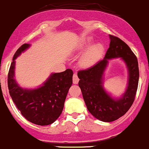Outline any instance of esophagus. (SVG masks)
I'll return each instance as SVG.
<instances>
[{"label":"esophagus","instance_id":"1","mask_svg":"<svg viewBox=\"0 0 149 149\" xmlns=\"http://www.w3.org/2000/svg\"><path fill=\"white\" fill-rule=\"evenodd\" d=\"M72 82L74 84H77L79 82V78H78L77 75L76 74H74L72 77Z\"/></svg>","mask_w":149,"mask_h":149}]
</instances>
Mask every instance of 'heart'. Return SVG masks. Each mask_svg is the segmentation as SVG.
Returning a JSON list of instances; mask_svg holds the SVG:
<instances>
[{
	"label": "heart",
	"instance_id": "obj_1",
	"mask_svg": "<svg viewBox=\"0 0 149 149\" xmlns=\"http://www.w3.org/2000/svg\"><path fill=\"white\" fill-rule=\"evenodd\" d=\"M92 40L91 38H88L83 40V42L80 44V48H85L88 45L91 44ZM104 45L101 43H96L92 45L79 59V64L82 67H88L95 64L104 54Z\"/></svg>",
	"mask_w": 149,
	"mask_h": 149
}]
</instances>
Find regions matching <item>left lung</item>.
<instances>
[{"label": "left lung", "instance_id": "8db88e82", "mask_svg": "<svg viewBox=\"0 0 149 149\" xmlns=\"http://www.w3.org/2000/svg\"><path fill=\"white\" fill-rule=\"evenodd\" d=\"M109 48L105 57L92 67L79 70V87L88 110L93 117L103 122H113L126 114L133 104L139 79V69L136 56L120 38L109 35ZM121 57L126 63L129 72V80L123 97L114 100L104 91L102 76L108 60Z\"/></svg>", "mask_w": 149, "mask_h": 149}]
</instances>
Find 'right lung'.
<instances>
[{
	"instance_id": "add662e5",
	"label": "right lung",
	"mask_w": 149,
	"mask_h": 149,
	"mask_svg": "<svg viewBox=\"0 0 149 149\" xmlns=\"http://www.w3.org/2000/svg\"><path fill=\"white\" fill-rule=\"evenodd\" d=\"M24 43L16 51L8 74L9 93L16 107L26 120L38 125L52 124L61 115L66 97L72 84L73 71L67 69L54 73L42 87L34 90L20 88L14 79L15 59L29 48Z\"/></svg>"
}]
</instances>
